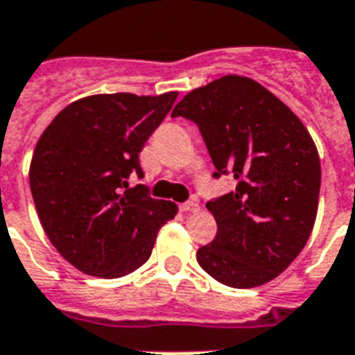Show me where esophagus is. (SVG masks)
Returning a JSON list of instances; mask_svg holds the SVG:
<instances>
[{"label": "esophagus", "instance_id": "obj_1", "mask_svg": "<svg viewBox=\"0 0 355 355\" xmlns=\"http://www.w3.org/2000/svg\"><path fill=\"white\" fill-rule=\"evenodd\" d=\"M180 212H199V205H197L196 201H186L180 205Z\"/></svg>", "mask_w": 355, "mask_h": 355}]
</instances>
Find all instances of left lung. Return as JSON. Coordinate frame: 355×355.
<instances>
[{
  "instance_id": "left-lung-1",
  "label": "left lung",
  "mask_w": 355,
  "mask_h": 355,
  "mask_svg": "<svg viewBox=\"0 0 355 355\" xmlns=\"http://www.w3.org/2000/svg\"><path fill=\"white\" fill-rule=\"evenodd\" d=\"M193 121L220 177L236 189L207 202L218 223L199 266L227 286L253 288L291 266L318 210L320 158L291 107L259 81L229 74L189 91L171 113Z\"/></svg>"
}]
</instances>
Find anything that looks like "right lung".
Returning <instances> with one entry per match:
<instances>
[{
  "instance_id": "1",
  "label": "right lung",
  "mask_w": 355,
  "mask_h": 355,
  "mask_svg": "<svg viewBox=\"0 0 355 355\" xmlns=\"http://www.w3.org/2000/svg\"><path fill=\"white\" fill-rule=\"evenodd\" d=\"M178 93L91 94L55 115L33 150L29 186L40 225L76 270L115 279L143 266L178 207L130 188L139 153Z\"/></svg>"
}]
</instances>
